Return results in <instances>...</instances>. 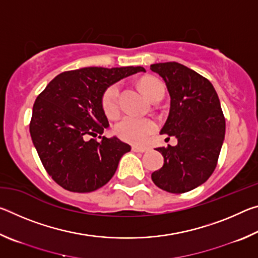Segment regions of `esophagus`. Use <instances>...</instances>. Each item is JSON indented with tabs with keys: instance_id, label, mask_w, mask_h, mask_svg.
Wrapping results in <instances>:
<instances>
[{
	"instance_id": "34e87169",
	"label": "esophagus",
	"mask_w": 258,
	"mask_h": 258,
	"mask_svg": "<svg viewBox=\"0 0 258 258\" xmlns=\"http://www.w3.org/2000/svg\"><path fill=\"white\" fill-rule=\"evenodd\" d=\"M132 150L134 152H141V154H143V152H147L148 149L147 148H141V147H137V146H133L132 147Z\"/></svg>"
}]
</instances>
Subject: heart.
<instances>
[{
    "instance_id": "obj_1",
    "label": "heart",
    "mask_w": 258,
    "mask_h": 258,
    "mask_svg": "<svg viewBox=\"0 0 258 258\" xmlns=\"http://www.w3.org/2000/svg\"><path fill=\"white\" fill-rule=\"evenodd\" d=\"M141 90L148 99H151L155 90L163 84L156 78H145L140 83ZM118 94L119 86L115 84L109 86L102 97V107L106 115L109 117L115 116L118 112ZM156 123L151 119L138 118V117L126 116L117 123L115 131L118 137L126 142L134 145H145L150 135L155 132Z\"/></svg>"
}]
</instances>
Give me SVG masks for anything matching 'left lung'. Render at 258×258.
Returning a JSON list of instances; mask_svg holds the SVG:
<instances>
[{
	"mask_svg": "<svg viewBox=\"0 0 258 258\" xmlns=\"http://www.w3.org/2000/svg\"><path fill=\"white\" fill-rule=\"evenodd\" d=\"M163 78L171 108L161 134L177 139L176 146L157 148L164 165L151 174L155 184L171 194L202 185L216 167L224 141L225 118L215 89L207 78L178 62L150 66Z\"/></svg>",
	"mask_w": 258,
	"mask_h": 258,
	"instance_id": "1",
	"label": "left lung"
}]
</instances>
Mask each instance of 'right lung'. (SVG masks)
<instances>
[{"label": "right lung", "instance_id": "add662e5", "mask_svg": "<svg viewBox=\"0 0 258 258\" xmlns=\"http://www.w3.org/2000/svg\"><path fill=\"white\" fill-rule=\"evenodd\" d=\"M140 72L146 69L86 67L63 72L35 100L30 137L46 172L63 189L92 192L103 186L131 150L118 138L101 137L109 126L102 97L113 83Z\"/></svg>", "mask_w": 258, "mask_h": 258}]
</instances>
